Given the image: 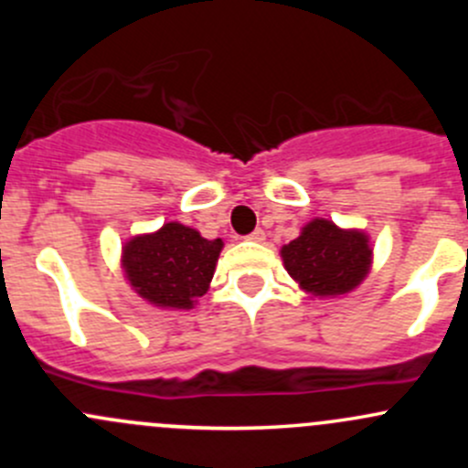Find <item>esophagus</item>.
Wrapping results in <instances>:
<instances>
[{
    "label": "esophagus",
    "mask_w": 468,
    "mask_h": 468,
    "mask_svg": "<svg viewBox=\"0 0 468 468\" xmlns=\"http://www.w3.org/2000/svg\"><path fill=\"white\" fill-rule=\"evenodd\" d=\"M249 239H251V242H262V239H264V230L262 229H256L251 235H249Z\"/></svg>",
    "instance_id": "obj_1"
}]
</instances>
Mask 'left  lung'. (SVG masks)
Masks as SVG:
<instances>
[{"mask_svg": "<svg viewBox=\"0 0 468 468\" xmlns=\"http://www.w3.org/2000/svg\"><path fill=\"white\" fill-rule=\"evenodd\" d=\"M281 258L301 290L314 299H337L369 276L374 247L365 230L314 217L281 249Z\"/></svg>", "mask_w": 468, "mask_h": 468, "instance_id": "1", "label": "left lung"}]
</instances>
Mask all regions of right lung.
<instances>
[{
    "instance_id": "1",
    "label": "right lung",
    "mask_w": 468,
    "mask_h": 468,
    "mask_svg": "<svg viewBox=\"0 0 468 468\" xmlns=\"http://www.w3.org/2000/svg\"><path fill=\"white\" fill-rule=\"evenodd\" d=\"M224 249L192 226L167 221L154 233L133 235L122 247V271L131 290L163 310H192L210 287Z\"/></svg>"
}]
</instances>
